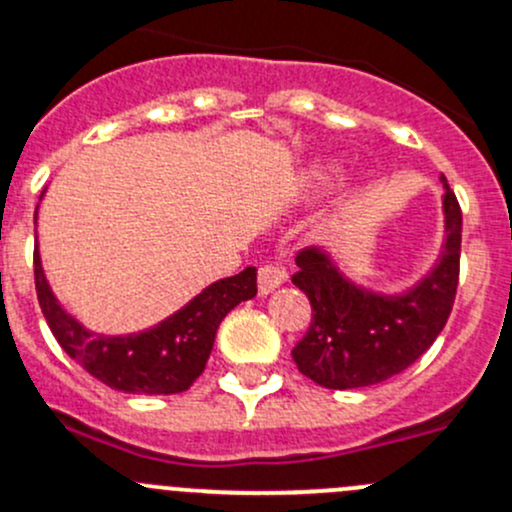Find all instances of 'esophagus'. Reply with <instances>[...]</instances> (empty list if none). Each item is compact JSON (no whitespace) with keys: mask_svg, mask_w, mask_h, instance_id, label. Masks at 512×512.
Wrapping results in <instances>:
<instances>
[{"mask_svg":"<svg viewBox=\"0 0 512 512\" xmlns=\"http://www.w3.org/2000/svg\"><path fill=\"white\" fill-rule=\"evenodd\" d=\"M286 269L279 265H272V262H265L257 269V286H260V294H269V291L277 289L279 284L286 282Z\"/></svg>","mask_w":512,"mask_h":512,"instance_id":"esophagus-1","label":"esophagus"}]
</instances>
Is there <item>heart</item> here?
Returning a JSON list of instances; mask_svg holds the SVG:
<instances>
[{"label":"heart","instance_id":"1","mask_svg":"<svg viewBox=\"0 0 512 512\" xmlns=\"http://www.w3.org/2000/svg\"><path fill=\"white\" fill-rule=\"evenodd\" d=\"M330 172H333V167L320 165V167H316V170H313V179H318V182H323V179L330 177Z\"/></svg>","mask_w":512,"mask_h":512}]
</instances>
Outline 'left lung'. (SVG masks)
Returning a JSON list of instances; mask_svg holds the SVG:
<instances>
[{
    "label": "left lung",
    "instance_id": "8db88e82",
    "mask_svg": "<svg viewBox=\"0 0 512 512\" xmlns=\"http://www.w3.org/2000/svg\"><path fill=\"white\" fill-rule=\"evenodd\" d=\"M447 243L440 265L403 296H379L345 282L316 247L296 255L291 277L313 308L306 335L291 350L303 376L323 389H362L401 374L423 357L452 313L459 284L462 209L445 182Z\"/></svg>",
    "mask_w": 512,
    "mask_h": 512
}]
</instances>
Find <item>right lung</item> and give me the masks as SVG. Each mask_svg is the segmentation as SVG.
<instances>
[{"mask_svg": "<svg viewBox=\"0 0 512 512\" xmlns=\"http://www.w3.org/2000/svg\"><path fill=\"white\" fill-rule=\"evenodd\" d=\"M33 277L50 333L67 355L111 389L145 396L187 391L209 362L221 320L230 308L257 294V269L245 267L235 277L211 284L155 328L123 338H106L84 330L55 301L38 252L33 255Z\"/></svg>", "mask_w": 512, "mask_h": 512, "instance_id": "1", "label": "right lung"}]
</instances>
